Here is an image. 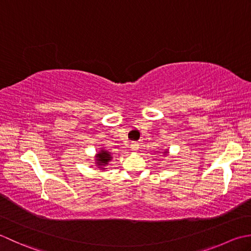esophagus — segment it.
<instances>
[{
  "instance_id": "1",
  "label": "esophagus",
  "mask_w": 251,
  "mask_h": 251,
  "mask_svg": "<svg viewBox=\"0 0 251 251\" xmlns=\"http://www.w3.org/2000/svg\"><path fill=\"white\" fill-rule=\"evenodd\" d=\"M130 148H131V151H137V150H139V145H137L136 143H132Z\"/></svg>"
}]
</instances>
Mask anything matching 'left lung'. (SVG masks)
<instances>
[{"instance_id": "left-lung-1", "label": "left lung", "mask_w": 251, "mask_h": 251, "mask_svg": "<svg viewBox=\"0 0 251 251\" xmlns=\"http://www.w3.org/2000/svg\"><path fill=\"white\" fill-rule=\"evenodd\" d=\"M162 154H163V156H166V155L168 154V151H167V150H166V151H163Z\"/></svg>"}]
</instances>
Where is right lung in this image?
Wrapping results in <instances>:
<instances>
[{"label":"right lung","mask_w":251,"mask_h":251,"mask_svg":"<svg viewBox=\"0 0 251 251\" xmlns=\"http://www.w3.org/2000/svg\"><path fill=\"white\" fill-rule=\"evenodd\" d=\"M94 159H95L94 163L96 165V167L100 169V170L105 171L107 169L106 167L108 166L109 162L112 160V156L108 151H106L103 147H101L100 150L95 154Z\"/></svg>","instance_id":"obj_1"}]
</instances>
